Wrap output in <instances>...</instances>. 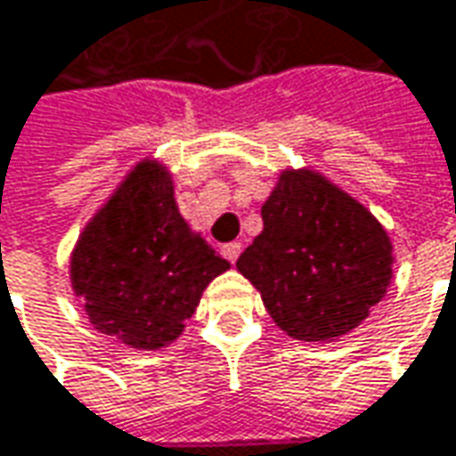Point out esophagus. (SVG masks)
I'll use <instances>...</instances> for the list:
<instances>
[{
    "label": "esophagus",
    "mask_w": 456,
    "mask_h": 456,
    "mask_svg": "<svg viewBox=\"0 0 456 456\" xmlns=\"http://www.w3.org/2000/svg\"><path fill=\"white\" fill-rule=\"evenodd\" d=\"M240 252H242V244H240V242H229V244H224V247H222V255H224V257H227L232 265L237 262Z\"/></svg>",
    "instance_id": "obj_1"
}]
</instances>
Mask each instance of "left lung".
I'll use <instances>...</instances> for the list:
<instances>
[{"mask_svg": "<svg viewBox=\"0 0 456 456\" xmlns=\"http://www.w3.org/2000/svg\"><path fill=\"white\" fill-rule=\"evenodd\" d=\"M262 232L237 259L273 321L297 340H336L369 318L394 277L379 219L310 171H282Z\"/></svg>", "mask_w": 456, "mask_h": 456, "instance_id": "left-lung-1", "label": "left lung"}]
</instances>
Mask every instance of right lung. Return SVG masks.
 I'll list each match as a JSON object with an SVG mask.
<instances>
[{"label": "right lung", "mask_w": 456, "mask_h": 456, "mask_svg": "<svg viewBox=\"0 0 456 456\" xmlns=\"http://www.w3.org/2000/svg\"><path fill=\"white\" fill-rule=\"evenodd\" d=\"M229 262L179 214L174 181L141 161L87 222L72 249V290L90 322L138 351L176 340L201 292Z\"/></svg>", "instance_id": "obj_1"}]
</instances>
